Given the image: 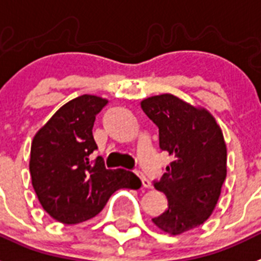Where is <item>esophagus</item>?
<instances>
[{"label": "esophagus", "mask_w": 261, "mask_h": 261, "mask_svg": "<svg viewBox=\"0 0 261 261\" xmlns=\"http://www.w3.org/2000/svg\"><path fill=\"white\" fill-rule=\"evenodd\" d=\"M137 176H139L140 180H141V184H143L144 188H148V189L152 188V184H150V181L145 177V176H144L143 173H141V172H137Z\"/></svg>", "instance_id": "34e87169"}]
</instances>
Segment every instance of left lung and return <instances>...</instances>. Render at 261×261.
Returning a JSON list of instances; mask_svg holds the SVG:
<instances>
[{"instance_id":"obj_1","label":"left lung","mask_w":261,"mask_h":261,"mask_svg":"<svg viewBox=\"0 0 261 261\" xmlns=\"http://www.w3.org/2000/svg\"><path fill=\"white\" fill-rule=\"evenodd\" d=\"M141 109L159 128L160 149L172 163L154 188L168 199L167 211L152 219L169 234H181L205 223L220 197L227 176V146L216 120L173 94L141 101Z\"/></svg>"}]
</instances>
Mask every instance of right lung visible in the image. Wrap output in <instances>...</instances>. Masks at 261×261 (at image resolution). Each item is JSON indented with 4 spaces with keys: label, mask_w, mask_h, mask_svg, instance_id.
Instances as JSON below:
<instances>
[{
    "label": "right lung",
    "mask_w": 261,
    "mask_h": 261,
    "mask_svg": "<svg viewBox=\"0 0 261 261\" xmlns=\"http://www.w3.org/2000/svg\"><path fill=\"white\" fill-rule=\"evenodd\" d=\"M108 100L83 94L62 105L36 133L30 149V176L41 205L62 224L87 221L102 211L117 189H137L133 172L107 169L92 129Z\"/></svg>",
    "instance_id": "add662e5"
}]
</instances>
